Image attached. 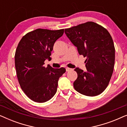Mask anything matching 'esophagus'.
Listing matches in <instances>:
<instances>
[{
    "label": "esophagus",
    "mask_w": 127,
    "mask_h": 127,
    "mask_svg": "<svg viewBox=\"0 0 127 127\" xmlns=\"http://www.w3.org/2000/svg\"><path fill=\"white\" fill-rule=\"evenodd\" d=\"M66 72H69V71L72 70V69L69 68V67H66Z\"/></svg>",
    "instance_id": "obj_1"
}]
</instances>
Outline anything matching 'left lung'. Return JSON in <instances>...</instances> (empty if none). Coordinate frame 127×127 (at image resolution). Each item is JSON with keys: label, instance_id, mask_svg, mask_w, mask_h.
Returning <instances> with one entry per match:
<instances>
[{"label": "left lung", "instance_id": "1", "mask_svg": "<svg viewBox=\"0 0 127 127\" xmlns=\"http://www.w3.org/2000/svg\"><path fill=\"white\" fill-rule=\"evenodd\" d=\"M65 33L79 54L87 57L86 70L74 69L77 73L74 89L88 96L100 94L108 86L113 72L115 48L112 36L94 22L65 29Z\"/></svg>", "mask_w": 127, "mask_h": 127}]
</instances>
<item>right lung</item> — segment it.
<instances>
[{
    "instance_id": "add662e5",
    "label": "right lung",
    "mask_w": 127,
    "mask_h": 127,
    "mask_svg": "<svg viewBox=\"0 0 127 127\" xmlns=\"http://www.w3.org/2000/svg\"><path fill=\"white\" fill-rule=\"evenodd\" d=\"M64 32V29H37L26 34L18 43L15 54L17 78L22 91L34 102L43 103L51 99L57 92L59 78L66 72L64 67L43 66Z\"/></svg>"
}]
</instances>
